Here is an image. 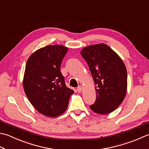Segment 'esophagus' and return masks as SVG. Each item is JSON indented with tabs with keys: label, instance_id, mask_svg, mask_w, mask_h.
I'll list each match as a JSON object with an SVG mask.
<instances>
[{
	"label": "esophagus",
	"instance_id": "obj_1",
	"mask_svg": "<svg viewBox=\"0 0 149 149\" xmlns=\"http://www.w3.org/2000/svg\"><path fill=\"white\" fill-rule=\"evenodd\" d=\"M77 90L78 92H81L82 91V87H81V86H79L77 88Z\"/></svg>",
	"mask_w": 149,
	"mask_h": 149
}]
</instances>
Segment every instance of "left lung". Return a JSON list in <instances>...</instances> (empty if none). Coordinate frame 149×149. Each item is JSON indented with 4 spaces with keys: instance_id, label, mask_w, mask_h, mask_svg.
I'll return each instance as SVG.
<instances>
[{
    "instance_id": "obj_1",
    "label": "left lung",
    "mask_w": 149,
    "mask_h": 149,
    "mask_svg": "<svg viewBox=\"0 0 149 149\" xmlns=\"http://www.w3.org/2000/svg\"><path fill=\"white\" fill-rule=\"evenodd\" d=\"M81 55L88 64L96 86V100L90 109L100 114L113 112L127 93V72L123 61L104 44L84 48Z\"/></svg>"
}]
</instances>
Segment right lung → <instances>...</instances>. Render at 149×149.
<instances>
[{"mask_svg": "<svg viewBox=\"0 0 149 149\" xmlns=\"http://www.w3.org/2000/svg\"><path fill=\"white\" fill-rule=\"evenodd\" d=\"M68 48L49 45L39 49L26 63L23 86L32 105L48 117L61 115L68 107L74 90L66 86L60 67Z\"/></svg>", "mask_w": 149, "mask_h": 149, "instance_id": "add662e5", "label": "right lung"}]
</instances>
